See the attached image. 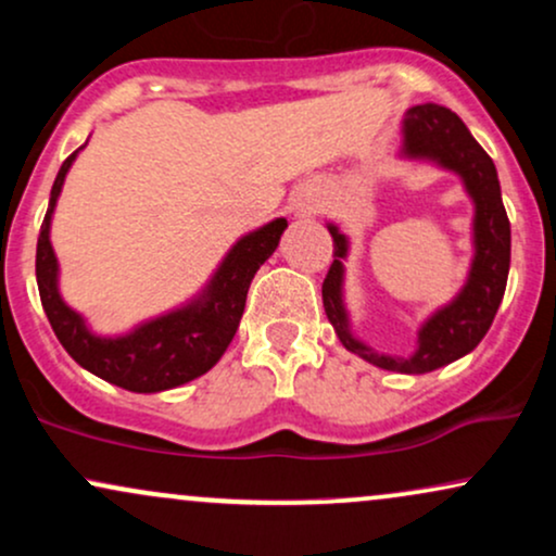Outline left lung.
<instances>
[{
	"label": "left lung",
	"mask_w": 556,
	"mask_h": 556,
	"mask_svg": "<svg viewBox=\"0 0 556 556\" xmlns=\"http://www.w3.org/2000/svg\"><path fill=\"white\" fill-rule=\"evenodd\" d=\"M402 156L429 159L439 167L460 175V180L473 198V264L468 282L457 292L452 303L439 308L418 331V350L407 358L381 355L363 344L350 331V318L342 303V279L348 258V238L329 225L334 240V261L321 285L324 311L334 327L337 337L350 353L363 361L397 374H429L446 363L463 358L486 337L494 321L496 308L504 298L509 274V219L504 212L500 177L486 151L478 146L470 130L446 106L418 104L410 106L402 119Z\"/></svg>",
	"instance_id": "1"
}]
</instances>
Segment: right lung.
Here are the masks:
<instances>
[{"label":"right lung","mask_w":556,"mask_h":556,"mask_svg":"<svg viewBox=\"0 0 556 556\" xmlns=\"http://www.w3.org/2000/svg\"><path fill=\"white\" fill-rule=\"evenodd\" d=\"M78 151H73L56 172L36 245L38 295H41V305L56 340L78 366L127 392L149 394L188 384L214 368L216 361L225 355L245 311L248 287L261 264L277 251L287 219H274L235 242L219 269L214 271L212 282L182 308L143 321L123 337H99L86 327L83 316L75 314L62 300L60 287H56L60 264L49 240L56 198L62 193L65 175L73 167Z\"/></svg>","instance_id":"right-lung-1"}]
</instances>
